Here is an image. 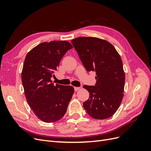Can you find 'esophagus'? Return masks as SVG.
Here are the masks:
<instances>
[{
	"label": "esophagus",
	"instance_id": "34e87169",
	"mask_svg": "<svg viewBox=\"0 0 151 151\" xmlns=\"http://www.w3.org/2000/svg\"><path fill=\"white\" fill-rule=\"evenodd\" d=\"M80 89H81L80 87H74V90H75V91H79Z\"/></svg>",
	"mask_w": 151,
	"mask_h": 151
}]
</instances>
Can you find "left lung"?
Here are the masks:
<instances>
[{"label":"left lung","instance_id":"1","mask_svg":"<svg viewBox=\"0 0 151 151\" xmlns=\"http://www.w3.org/2000/svg\"><path fill=\"white\" fill-rule=\"evenodd\" d=\"M71 42L86 70L96 73L95 86H83L89 93L84 109L95 119L111 117L123 97L125 75L120 55L112 44L101 38L81 36Z\"/></svg>","mask_w":151,"mask_h":151}]
</instances>
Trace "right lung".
<instances>
[{"label": "right lung", "mask_w": 151, "mask_h": 151, "mask_svg": "<svg viewBox=\"0 0 151 151\" xmlns=\"http://www.w3.org/2000/svg\"><path fill=\"white\" fill-rule=\"evenodd\" d=\"M72 45L67 41H52L38 45L26 55L21 73L25 97L35 115L46 123L63 116L74 89L54 83L51 77L61 59Z\"/></svg>", "instance_id": "obj_1"}]
</instances>
